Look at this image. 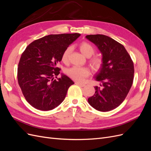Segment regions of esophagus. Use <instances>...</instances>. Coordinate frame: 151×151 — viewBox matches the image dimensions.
Masks as SVG:
<instances>
[{
    "label": "esophagus",
    "instance_id": "esophagus-1",
    "mask_svg": "<svg viewBox=\"0 0 151 151\" xmlns=\"http://www.w3.org/2000/svg\"><path fill=\"white\" fill-rule=\"evenodd\" d=\"M76 84L77 85H78V86H81V87H84V86H86V84H84V83H79V82H76Z\"/></svg>",
    "mask_w": 151,
    "mask_h": 151
}]
</instances>
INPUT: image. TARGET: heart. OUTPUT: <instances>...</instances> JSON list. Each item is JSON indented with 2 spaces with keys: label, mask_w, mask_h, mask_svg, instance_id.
Returning a JSON list of instances; mask_svg holds the SVG:
<instances>
[{
  "label": "heart",
  "mask_w": 151,
  "mask_h": 151,
  "mask_svg": "<svg viewBox=\"0 0 151 151\" xmlns=\"http://www.w3.org/2000/svg\"><path fill=\"white\" fill-rule=\"evenodd\" d=\"M79 48L82 53L87 57H91L95 53V49L93 45L86 42H82L80 44ZM71 50L72 48L68 47L63 51L61 57L62 62L65 63L68 62ZM91 63L95 68H99L101 67L103 62L100 58L94 57L91 59ZM66 74L72 79L77 81H83L87 76H88L89 71L88 68L85 67L73 66L66 70Z\"/></svg>",
  "instance_id": "heart-1"
}]
</instances>
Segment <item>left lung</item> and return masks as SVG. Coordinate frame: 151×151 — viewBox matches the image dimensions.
<instances>
[{
  "label": "left lung",
  "instance_id": "obj_1",
  "mask_svg": "<svg viewBox=\"0 0 151 151\" xmlns=\"http://www.w3.org/2000/svg\"><path fill=\"white\" fill-rule=\"evenodd\" d=\"M102 54L103 63L95 79L102 88L95 86L94 94L88 98L91 106L100 111H109L124 101L134 80V66L129 53L122 44L103 35H87Z\"/></svg>",
  "mask_w": 151,
  "mask_h": 151
}]
</instances>
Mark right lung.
<instances>
[{
	"mask_svg": "<svg viewBox=\"0 0 151 151\" xmlns=\"http://www.w3.org/2000/svg\"><path fill=\"white\" fill-rule=\"evenodd\" d=\"M80 36L79 33L45 36L31 43L22 53L17 68L18 84L32 106L48 111L64 100L68 88L74 83L63 74L57 78L60 68L57 64L61 61L63 51Z\"/></svg>",
	"mask_w": 151,
	"mask_h": 151,
	"instance_id": "right-lung-1",
	"label": "right lung"
}]
</instances>
